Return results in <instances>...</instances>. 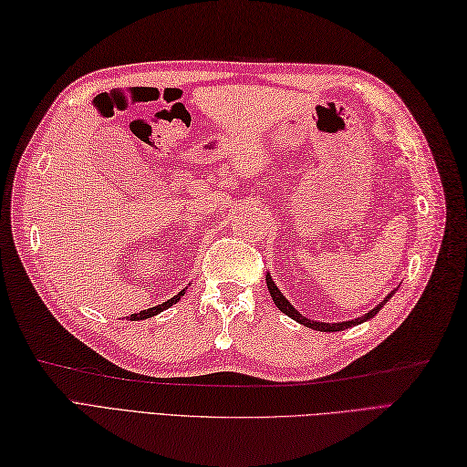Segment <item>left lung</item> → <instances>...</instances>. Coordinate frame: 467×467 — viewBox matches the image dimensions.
<instances>
[{
    "label": "left lung",
    "instance_id": "1",
    "mask_svg": "<svg viewBox=\"0 0 467 467\" xmlns=\"http://www.w3.org/2000/svg\"><path fill=\"white\" fill-rule=\"evenodd\" d=\"M266 285H268V292H270V296H272L274 304H276V307L280 309L282 314L292 317L294 321H297V324H302V326H306V327H309V329H316V331H343V329H349V327H355V326H358V324H363V321H367V319H370V317H375V316L380 312V307L385 306V304L390 300V297H392V294L399 290V285H397V288H394L390 294H387L385 297H382V300L377 304V307H373L368 314H365V316H361V317H355V319H349V321H337V324H326V321L307 319L306 316H302L300 312H297V309H296L288 300H285V296L280 292L278 285L274 284V280H272V276H270V272H266Z\"/></svg>",
    "mask_w": 467,
    "mask_h": 467
}]
</instances>
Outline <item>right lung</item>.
I'll return each mask as SVG.
<instances>
[{
	"label": "right lung",
	"mask_w": 467,
	"mask_h": 467,
	"mask_svg": "<svg viewBox=\"0 0 467 467\" xmlns=\"http://www.w3.org/2000/svg\"><path fill=\"white\" fill-rule=\"evenodd\" d=\"M185 290L187 288H183L182 292H179L177 296H173L171 300H167V302H163V304H160V306H153V307H150V309H143V312H140V314H131L130 316V319L131 321H140V319H148V317H153V316H158V314H161L163 309H167V307H171L173 304H177L179 300H182L183 297V294H185Z\"/></svg>",
	"instance_id": "1"
}]
</instances>
